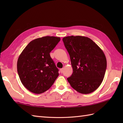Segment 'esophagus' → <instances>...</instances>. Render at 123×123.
I'll list each match as a JSON object with an SVG mask.
<instances>
[{
    "label": "esophagus",
    "instance_id": "1",
    "mask_svg": "<svg viewBox=\"0 0 123 123\" xmlns=\"http://www.w3.org/2000/svg\"><path fill=\"white\" fill-rule=\"evenodd\" d=\"M60 72L62 73V72H63V69H60Z\"/></svg>",
    "mask_w": 123,
    "mask_h": 123
}]
</instances>
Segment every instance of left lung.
<instances>
[{
	"instance_id": "left-lung-1",
	"label": "left lung",
	"mask_w": 123,
	"mask_h": 123,
	"mask_svg": "<svg viewBox=\"0 0 123 123\" xmlns=\"http://www.w3.org/2000/svg\"><path fill=\"white\" fill-rule=\"evenodd\" d=\"M62 40L73 68V74L67 78L68 81L78 92H93L105 76L107 60L104 52L92 40L85 36H69Z\"/></svg>"
}]
</instances>
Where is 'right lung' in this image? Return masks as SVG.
<instances>
[{"instance_id": "right-lung-1", "label": "right lung", "mask_w": 123, "mask_h": 123, "mask_svg": "<svg viewBox=\"0 0 123 123\" xmlns=\"http://www.w3.org/2000/svg\"><path fill=\"white\" fill-rule=\"evenodd\" d=\"M60 37L44 36L33 40L25 47L17 60V72L24 87L40 94L48 90L59 76V70L49 53L60 41Z\"/></svg>"}]
</instances>
